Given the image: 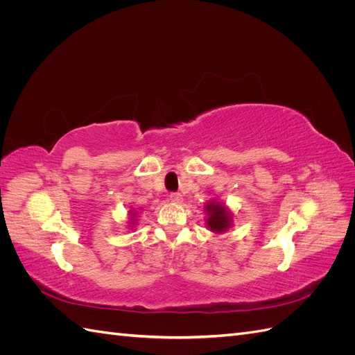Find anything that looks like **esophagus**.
Instances as JSON below:
<instances>
[{
    "instance_id": "1",
    "label": "esophagus",
    "mask_w": 355,
    "mask_h": 355,
    "mask_svg": "<svg viewBox=\"0 0 355 355\" xmlns=\"http://www.w3.org/2000/svg\"><path fill=\"white\" fill-rule=\"evenodd\" d=\"M168 198H170L171 202H175V204H179V202H182V200H184L180 194H178V192H173V194H170Z\"/></svg>"
}]
</instances>
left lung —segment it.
<instances>
[{
  "instance_id": "8db88e82",
  "label": "left lung",
  "mask_w": 355,
  "mask_h": 355,
  "mask_svg": "<svg viewBox=\"0 0 355 355\" xmlns=\"http://www.w3.org/2000/svg\"><path fill=\"white\" fill-rule=\"evenodd\" d=\"M204 210L207 213L206 225L210 231L216 234L228 231V228L232 225V216H231V211L225 207L220 201L218 200L209 201L206 204V207H204Z\"/></svg>"
}]
</instances>
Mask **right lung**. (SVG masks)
Wrapping results in <instances>:
<instances>
[{
  "label": "right lung",
  "mask_w": 355,
  "mask_h": 355,
  "mask_svg": "<svg viewBox=\"0 0 355 355\" xmlns=\"http://www.w3.org/2000/svg\"><path fill=\"white\" fill-rule=\"evenodd\" d=\"M130 214L135 218V216H136V211H130ZM133 218H132V220H133Z\"/></svg>",
  "instance_id": "1"
}]
</instances>
